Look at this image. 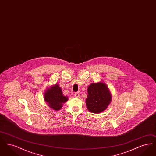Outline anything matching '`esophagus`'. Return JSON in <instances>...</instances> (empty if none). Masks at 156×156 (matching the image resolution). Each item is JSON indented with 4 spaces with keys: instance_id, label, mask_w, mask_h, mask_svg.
Wrapping results in <instances>:
<instances>
[{
    "instance_id": "34e87169",
    "label": "esophagus",
    "mask_w": 156,
    "mask_h": 156,
    "mask_svg": "<svg viewBox=\"0 0 156 156\" xmlns=\"http://www.w3.org/2000/svg\"><path fill=\"white\" fill-rule=\"evenodd\" d=\"M74 97H75V98H80V94H79V93H78V92H75L74 94Z\"/></svg>"
}]
</instances>
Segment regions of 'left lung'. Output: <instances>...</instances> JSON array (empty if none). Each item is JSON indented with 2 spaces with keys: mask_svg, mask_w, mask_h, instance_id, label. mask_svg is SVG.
I'll return each instance as SVG.
<instances>
[{
  "mask_svg": "<svg viewBox=\"0 0 156 156\" xmlns=\"http://www.w3.org/2000/svg\"><path fill=\"white\" fill-rule=\"evenodd\" d=\"M88 94L86 105L89 111L94 113L104 111L111 101V92L107 85L102 82L90 84Z\"/></svg>",
  "mask_w": 156,
  "mask_h": 156,
  "instance_id": "obj_1",
  "label": "left lung"
}]
</instances>
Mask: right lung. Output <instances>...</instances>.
<instances>
[{"instance_id": "obj_1", "label": "right lung", "mask_w": 156, "mask_h": 156, "mask_svg": "<svg viewBox=\"0 0 156 156\" xmlns=\"http://www.w3.org/2000/svg\"><path fill=\"white\" fill-rule=\"evenodd\" d=\"M44 96L45 101L48 106L55 111H59L62 106V104L68 101V97L63 95L62 90L58 84L47 89Z\"/></svg>"}]
</instances>
